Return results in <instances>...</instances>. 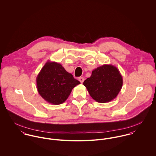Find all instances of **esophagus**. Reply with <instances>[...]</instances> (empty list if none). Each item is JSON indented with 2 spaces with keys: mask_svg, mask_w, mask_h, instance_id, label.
<instances>
[{
  "mask_svg": "<svg viewBox=\"0 0 156 156\" xmlns=\"http://www.w3.org/2000/svg\"><path fill=\"white\" fill-rule=\"evenodd\" d=\"M79 80L80 82L81 83H82L83 82V81H84V79H83V77H80L79 78Z\"/></svg>",
  "mask_w": 156,
  "mask_h": 156,
  "instance_id": "obj_1",
  "label": "esophagus"
}]
</instances>
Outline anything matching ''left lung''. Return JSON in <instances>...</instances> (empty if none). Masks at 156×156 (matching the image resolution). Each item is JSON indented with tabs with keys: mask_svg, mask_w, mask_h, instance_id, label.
Returning a JSON list of instances; mask_svg holds the SVG:
<instances>
[{
	"mask_svg": "<svg viewBox=\"0 0 156 156\" xmlns=\"http://www.w3.org/2000/svg\"><path fill=\"white\" fill-rule=\"evenodd\" d=\"M122 84L123 79L119 69L111 64H104L94 69L90 77L83 82L90 97L101 103L115 99Z\"/></svg>",
	"mask_w": 156,
	"mask_h": 156,
	"instance_id": "1",
	"label": "left lung"
}]
</instances>
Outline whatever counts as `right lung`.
<instances>
[{"mask_svg":"<svg viewBox=\"0 0 156 156\" xmlns=\"http://www.w3.org/2000/svg\"><path fill=\"white\" fill-rule=\"evenodd\" d=\"M39 94L52 105H61L66 101L72 89L80 82L75 79L61 64L48 61L36 78Z\"/></svg>","mask_w":156,"mask_h":156,"instance_id":"add662e5","label":"right lung"}]
</instances>
